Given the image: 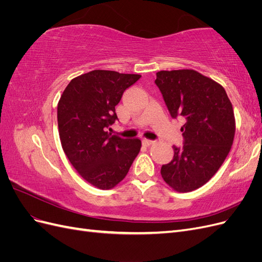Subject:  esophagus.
<instances>
[{"label": "esophagus", "instance_id": "34e87169", "mask_svg": "<svg viewBox=\"0 0 262 262\" xmlns=\"http://www.w3.org/2000/svg\"><path fill=\"white\" fill-rule=\"evenodd\" d=\"M142 143H143V145H145V146H150L152 144H154V141L143 139V141H142Z\"/></svg>", "mask_w": 262, "mask_h": 262}]
</instances>
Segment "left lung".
<instances>
[{"label":"left lung","mask_w":262,"mask_h":262,"mask_svg":"<svg viewBox=\"0 0 262 262\" xmlns=\"http://www.w3.org/2000/svg\"><path fill=\"white\" fill-rule=\"evenodd\" d=\"M155 84L172 118L181 117L184 146L173 145V158L161 175L178 192L202 187L224 163L235 137L232 102L223 86L194 70L160 71Z\"/></svg>","instance_id":"8db88e82"}]
</instances>
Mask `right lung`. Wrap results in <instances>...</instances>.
I'll return each mask as SVG.
<instances>
[{"mask_svg":"<svg viewBox=\"0 0 262 262\" xmlns=\"http://www.w3.org/2000/svg\"><path fill=\"white\" fill-rule=\"evenodd\" d=\"M140 74L94 70L73 78L58 102L62 148L73 167L101 190L116 187L141 149L140 139H122L107 130L117 119L115 107Z\"/></svg>","mask_w":262,"mask_h":262,"instance_id":"1","label":"right lung"}]
</instances>
